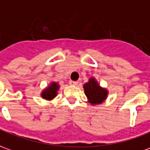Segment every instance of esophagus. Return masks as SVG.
<instances>
[{"label": "esophagus", "instance_id": "obj_1", "mask_svg": "<svg viewBox=\"0 0 150 150\" xmlns=\"http://www.w3.org/2000/svg\"><path fill=\"white\" fill-rule=\"evenodd\" d=\"M69 84L71 86H77V84H78V82L75 81H69Z\"/></svg>", "mask_w": 150, "mask_h": 150}]
</instances>
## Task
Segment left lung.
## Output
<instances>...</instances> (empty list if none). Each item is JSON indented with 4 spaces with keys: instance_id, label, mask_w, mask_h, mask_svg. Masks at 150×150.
<instances>
[{
    "instance_id": "8db88e82",
    "label": "left lung",
    "mask_w": 150,
    "mask_h": 150,
    "mask_svg": "<svg viewBox=\"0 0 150 150\" xmlns=\"http://www.w3.org/2000/svg\"><path fill=\"white\" fill-rule=\"evenodd\" d=\"M83 89L87 100L91 105H101L108 97V89L102 87L96 77H90L89 81L83 85Z\"/></svg>"
}]
</instances>
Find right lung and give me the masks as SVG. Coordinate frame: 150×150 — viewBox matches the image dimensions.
<instances>
[{
  "mask_svg": "<svg viewBox=\"0 0 150 150\" xmlns=\"http://www.w3.org/2000/svg\"><path fill=\"white\" fill-rule=\"evenodd\" d=\"M60 87L59 84L56 81H51L45 88L42 90L41 92V96L45 100H52L57 96L59 89Z\"/></svg>",
  "mask_w": 150,
  "mask_h": 150,
  "instance_id": "right-lung-1",
  "label": "right lung"
}]
</instances>
